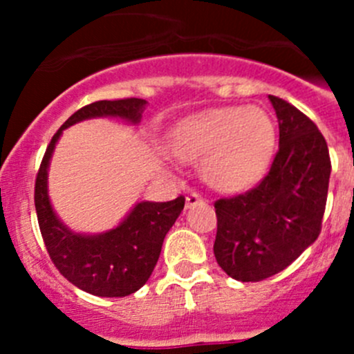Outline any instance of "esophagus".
I'll use <instances>...</instances> for the list:
<instances>
[{
    "label": "esophagus",
    "mask_w": 354,
    "mask_h": 354,
    "mask_svg": "<svg viewBox=\"0 0 354 354\" xmlns=\"http://www.w3.org/2000/svg\"><path fill=\"white\" fill-rule=\"evenodd\" d=\"M203 202V198L200 197L198 194H190L187 197V209H190V207H195V205H198V203H202Z\"/></svg>",
    "instance_id": "34e87169"
}]
</instances>
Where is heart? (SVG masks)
<instances>
[{"mask_svg":"<svg viewBox=\"0 0 354 354\" xmlns=\"http://www.w3.org/2000/svg\"><path fill=\"white\" fill-rule=\"evenodd\" d=\"M274 124L259 108H223L185 120L174 130L171 151L198 162L210 188L238 192L255 183L274 152Z\"/></svg>","mask_w":354,"mask_h":354,"instance_id":"b5f03b06","label":"heart"}]
</instances>
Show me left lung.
Listing matches in <instances>:
<instances>
[{"instance_id": "8db88e82", "label": "left lung", "mask_w": 354, "mask_h": 354, "mask_svg": "<svg viewBox=\"0 0 354 354\" xmlns=\"http://www.w3.org/2000/svg\"><path fill=\"white\" fill-rule=\"evenodd\" d=\"M279 121V151L252 190L216 200L214 255L241 283H257L295 262L322 230L330 157L308 116L269 95Z\"/></svg>"}]
</instances>
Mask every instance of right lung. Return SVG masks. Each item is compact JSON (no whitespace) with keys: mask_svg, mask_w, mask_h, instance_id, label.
I'll return each instance as SVG.
<instances>
[{"mask_svg":"<svg viewBox=\"0 0 354 354\" xmlns=\"http://www.w3.org/2000/svg\"><path fill=\"white\" fill-rule=\"evenodd\" d=\"M145 106L144 99L130 97L97 101L78 109L51 138L35 178V212L53 263L71 284L102 298L128 296L147 283L159 260L164 236L183 210L185 197L180 195L169 202H138L114 230L106 233H73L58 219L49 202V160L65 128L101 116L137 124Z\"/></svg>","mask_w":354,"mask_h":354,"instance_id":"1","label":"right lung"}]
</instances>
